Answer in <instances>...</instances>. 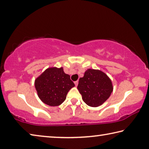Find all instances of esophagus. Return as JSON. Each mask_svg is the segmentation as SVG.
<instances>
[{"instance_id": "1", "label": "esophagus", "mask_w": 149, "mask_h": 149, "mask_svg": "<svg viewBox=\"0 0 149 149\" xmlns=\"http://www.w3.org/2000/svg\"><path fill=\"white\" fill-rule=\"evenodd\" d=\"M74 84H75V86H77V85H78V81H75Z\"/></svg>"}]
</instances>
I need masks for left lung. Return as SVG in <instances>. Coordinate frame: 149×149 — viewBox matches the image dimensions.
<instances>
[{"label": "left lung", "mask_w": 149, "mask_h": 149, "mask_svg": "<svg viewBox=\"0 0 149 149\" xmlns=\"http://www.w3.org/2000/svg\"><path fill=\"white\" fill-rule=\"evenodd\" d=\"M77 89L88 106L97 107L110 97L113 86L112 81L105 73L99 70L88 69L84 76L79 79Z\"/></svg>", "instance_id": "left-lung-1"}]
</instances>
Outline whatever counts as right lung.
I'll return each mask as SVG.
<instances>
[{
    "label": "right lung",
    "mask_w": 149,
    "mask_h": 149,
    "mask_svg": "<svg viewBox=\"0 0 149 149\" xmlns=\"http://www.w3.org/2000/svg\"><path fill=\"white\" fill-rule=\"evenodd\" d=\"M74 82L63 68H47L35 80V87L39 99L50 107H56L66 99L68 92L74 87Z\"/></svg>",
    "instance_id": "right-lung-1"
}]
</instances>
